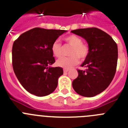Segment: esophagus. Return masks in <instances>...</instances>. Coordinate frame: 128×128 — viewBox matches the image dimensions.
<instances>
[{
	"label": "esophagus",
	"mask_w": 128,
	"mask_h": 128,
	"mask_svg": "<svg viewBox=\"0 0 128 128\" xmlns=\"http://www.w3.org/2000/svg\"><path fill=\"white\" fill-rule=\"evenodd\" d=\"M68 70H69L68 69H64V70H63L64 72H68Z\"/></svg>",
	"instance_id": "esophagus-1"
}]
</instances>
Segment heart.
Here are the masks:
<instances>
[{"label":"heart","mask_w":128,"mask_h":128,"mask_svg":"<svg viewBox=\"0 0 128 128\" xmlns=\"http://www.w3.org/2000/svg\"><path fill=\"white\" fill-rule=\"evenodd\" d=\"M64 41L68 46L71 47L67 58L59 59L56 62L57 65L69 69L79 62V59L84 60L89 54V47L86 44L82 43V39L75 34H70L64 38ZM51 50L53 55L56 58H61L63 55V47L58 41H54L51 46Z\"/></svg>","instance_id":"heart-1"}]
</instances>
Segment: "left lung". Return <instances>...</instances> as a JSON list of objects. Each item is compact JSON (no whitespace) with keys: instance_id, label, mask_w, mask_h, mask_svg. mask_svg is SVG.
Instances as JSON below:
<instances>
[{"instance_id":"obj_1","label":"left lung","mask_w":128,"mask_h":128,"mask_svg":"<svg viewBox=\"0 0 128 128\" xmlns=\"http://www.w3.org/2000/svg\"><path fill=\"white\" fill-rule=\"evenodd\" d=\"M84 38L88 44L89 54L78 69V76L72 81V86L78 94L94 97L106 90L112 81L117 69V45L103 30L96 28L71 30Z\"/></svg>"}]
</instances>
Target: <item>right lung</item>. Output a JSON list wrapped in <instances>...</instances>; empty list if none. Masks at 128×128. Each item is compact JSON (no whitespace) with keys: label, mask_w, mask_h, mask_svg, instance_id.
I'll list each match as a JSON object with an SVG mask.
<instances>
[{"label":"right lung","mask_w":128,"mask_h":128,"mask_svg":"<svg viewBox=\"0 0 128 128\" xmlns=\"http://www.w3.org/2000/svg\"><path fill=\"white\" fill-rule=\"evenodd\" d=\"M65 30L35 28L24 32L14 42L12 65L22 86L38 97L50 94L58 86L62 67H50L55 62L52 44Z\"/></svg>","instance_id":"add662e5"}]
</instances>
